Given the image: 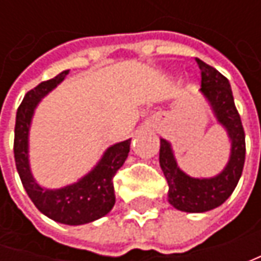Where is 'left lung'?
<instances>
[{"label":"left lung","instance_id":"1","mask_svg":"<svg viewBox=\"0 0 261 261\" xmlns=\"http://www.w3.org/2000/svg\"><path fill=\"white\" fill-rule=\"evenodd\" d=\"M196 62L202 72L200 93L211 106L216 122L225 129L231 152L219 174L206 178L192 177L178 167L171 144L164 138L160 139V166L168 183V202L189 214H202L222 205L238 185L246 160V135L229 81L203 61L196 58Z\"/></svg>","mask_w":261,"mask_h":261}]
</instances>
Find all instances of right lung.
I'll return each mask as SVG.
<instances>
[{"mask_svg":"<svg viewBox=\"0 0 261 261\" xmlns=\"http://www.w3.org/2000/svg\"><path fill=\"white\" fill-rule=\"evenodd\" d=\"M69 69L40 83L24 95L17 110L14 130L15 167L23 187L35 206L47 218L65 225H84L107 215L115 206L113 177L123 166L130 149V139L110 145L98 163L84 177L61 189H46L35 180L29 160V135L36 107L59 86Z\"/></svg>","mask_w":261,"mask_h":261,"instance_id":"obj_1","label":"right lung"}]
</instances>
